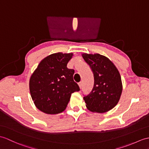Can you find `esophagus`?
<instances>
[{
	"label": "esophagus",
	"instance_id": "esophagus-1",
	"mask_svg": "<svg viewBox=\"0 0 149 149\" xmlns=\"http://www.w3.org/2000/svg\"><path fill=\"white\" fill-rule=\"evenodd\" d=\"M79 87H80V88L81 89L82 87V82H79Z\"/></svg>",
	"mask_w": 149,
	"mask_h": 149
}]
</instances>
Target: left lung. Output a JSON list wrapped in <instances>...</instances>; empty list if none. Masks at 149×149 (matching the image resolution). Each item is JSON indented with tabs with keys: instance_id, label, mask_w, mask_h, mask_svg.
<instances>
[{
	"instance_id": "left-lung-1",
	"label": "left lung",
	"mask_w": 149,
	"mask_h": 149,
	"mask_svg": "<svg viewBox=\"0 0 149 149\" xmlns=\"http://www.w3.org/2000/svg\"><path fill=\"white\" fill-rule=\"evenodd\" d=\"M94 76V85L88 95H84L86 107L91 112L104 113L115 107L123 90L119 72L109 58L99 54H83Z\"/></svg>"
}]
</instances>
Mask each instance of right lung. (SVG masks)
Listing matches in <instances>:
<instances>
[{
    "mask_svg": "<svg viewBox=\"0 0 149 149\" xmlns=\"http://www.w3.org/2000/svg\"><path fill=\"white\" fill-rule=\"evenodd\" d=\"M73 54L54 53L40 62L30 79V91L36 106L48 114L66 109L71 95L80 91L73 79L74 70L67 65Z\"/></svg>",
    "mask_w": 149,
    "mask_h": 149,
    "instance_id": "1",
    "label": "right lung"
}]
</instances>
